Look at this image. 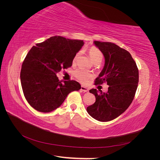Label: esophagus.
Segmentation results:
<instances>
[{
    "instance_id": "34e87169",
    "label": "esophagus",
    "mask_w": 160,
    "mask_h": 160,
    "mask_svg": "<svg viewBox=\"0 0 160 160\" xmlns=\"http://www.w3.org/2000/svg\"><path fill=\"white\" fill-rule=\"evenodd\" d=\"M81 90L82 91H84V92H88L89 91V89L87 88H85V87H84V86H81Z\"/></svg>"
}]
</instances>
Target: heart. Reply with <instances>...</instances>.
<instances>
[{
    "label": "heart",
    "mask_w": 160,
    "mask_h": 160,
    "mask_svg": "<svg viewBox=\"0 0 160 160\" xmlns=\"http://www.w3.org/2000/svg\"><path fill=\"white\" fill-rule=\"evenodd\" d=\"M81 55V51H78L75 55L73 59H72V62L73 63L78 61L79 57ZM89 55L91 57V59L95 64H99L103 61V54L102 53L98 47L95 46L91 47L89 49ZM74 75L76 78L78 79L82 83H85L88 82V81L91 78L92 75L89 73V72H87L86 71H84L83 69H77L75 71Z\"/></svg>",
    "instance_id": "heart-1"
}]
</instances>
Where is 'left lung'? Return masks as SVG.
<instances>
[{"label": "left lung", "instance_id": "left-lung-1", "mask_svg": "<svg viewBox=\"0 0 160 160\" xmlns=\"http://www.w3.org/2000/svg\"><path fill=\"white\" fill-rule=\"evenodd\" d=\"M94 44L105 57L104 67L95 79V85L106 82L109 88L107 93L96 89L89 90L96 101L87 111L96 120L109 122L122 114L132 103L138 88L139 71L128 51L113 42L95 41Z\"/></svg>", "mask_w": 160, "mask_h": 160}]
</instances>
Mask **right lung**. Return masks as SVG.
Wrapping results in <instances>:
<instances>
[{"instance_id":"1","label":"right lung","mask_w":160,"mask_h":160,"mask_svg":"<svg viewBox=\"0 0 160 160\" xmlns=\"http://www.w3.org/2000/svg\"><path fill=\"white\" fill-rule=\"evenodd\" d=\"M83 44L81 40L55 36L37 43L28 51L20 77L24 95L32 108L51 112L60 107L69 93L81 89L74 80L62 83L57 73L71 67L75 55Z\"/></svg>"}]
</instances>
